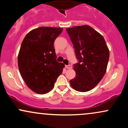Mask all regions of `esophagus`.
<instances>
[{
	"mask_svg": "<svg viewBox=\"0 0 128 128\" xmlns=\"http://www.w3.org/2000/svg\"><path fill=\"white\" fill-rule=\"evenodd\" d=\"M66 68H72V66L71 65H66Z\"/></svg>",
	"mask_w": 128,
	"mask_h": 128,
	"instance_id": "1",
	"label": "esophagus"
}]
</instances>
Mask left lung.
Wrapping results in <instances>:
<instances>
[{"instance_id": "1", "label": "left lung", "mask_w": 128, "mask_h": 128, "mask_svg": "<svg viewBox=\"0 0 128 128\" xmlns=\"http://www.w3.org/2000/svg\"><path fill=\"white\" fill-rule=\"evenodd\" d=\"M74 49L78 62L70 84L75 90L86 92L94 88L106 72L110 52L105 39L88 25L66 29Z\"/></svg>"}]
</instances>
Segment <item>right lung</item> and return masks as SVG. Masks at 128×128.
<instances>
[{
	"label": "right lung",
	"instance_id": "obj_1",
	"mask_svg": "<svg viewBox=\"0 0 128 128\" xmlns=\"http://www.w3.org/2000/svg\"><path fill=\"white\" fill-rule=\"evenodd\" d=\"M61 28L40 27L30 30L22 42L18 56L20 74L33 92L45 94L54 88L65 67L56 61L54 43Z\"/></svg>",
	"mask_w": 128,
	"mask_h": 128
}]
</instances>
